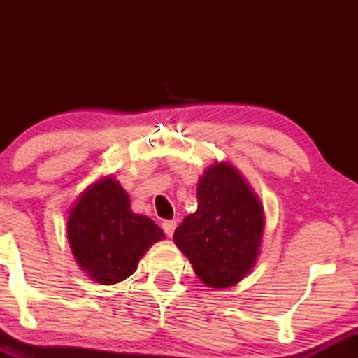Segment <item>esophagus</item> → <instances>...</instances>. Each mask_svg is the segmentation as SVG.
I'll return each mask as SVG.
<instances>
[{"label": "esophagus", "mask_w": 358, "mask_h": 358, "mask_svg": "<svg viewBox=\"0 0 358 358\" xmlns=\"http://www.w3.org/2000/svg\"><path fill=\"white\" fill-rule=\"evenodd\" d=\"M162 229H163V231H165V234H166L168 237H171V236H173L175 229H176V220H163Z\"/></svg>", "instance_id": "1"}]
</instances>
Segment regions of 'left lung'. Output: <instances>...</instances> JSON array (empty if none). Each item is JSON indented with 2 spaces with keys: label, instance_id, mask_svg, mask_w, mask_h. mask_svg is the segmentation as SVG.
<instances>
[{
  "label": "left lung",
  "instance_id": "left-lung-1",
  "mask_svg": "<svg viewBox=\"0 0 358 358\" xmlns=\"http://www.w3.org/2000/svg\"><path fill=\"white\" fill-rule=\"evenodd\" d=\"M196 200V212L185 217L173 241L205 286L231 287L256 264L264 232L262 205L229 163L205 170Z\"/></svg>",
  "mask_w": 358,
  "mask_h": 358
}]
</instances>
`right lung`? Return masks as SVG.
<instances>
[{"label":"right lung","instance_id":"add662e5","mask_svg":"<svg viewBox=\"0 0 358 358\" xmlns=\"http://www.w3.org/2000/svg\"><path fill=\"white\" fill-rule=\"evenodd\" d=\"M67 237L82 271L101 285H116L136 271L139 259L165 234L146 215L131 212L127 193L106 176L72 207Z\"/></svg>","mask_w":358,"mask_h":358}]
</instances>
